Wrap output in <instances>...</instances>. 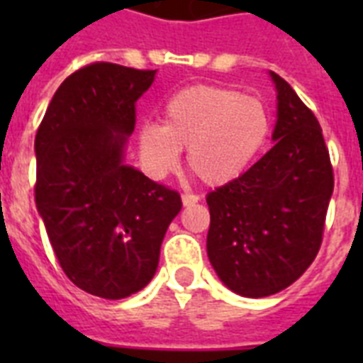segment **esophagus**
<instances>
[{
  "label": "esophagus",
  "mask_w": 363,
  "mask_h": 363,
  "mask_svg": "<svg viewBox=\"0 0 363 363\" xmlns=\"http://www.w3.org/2000/svg\"><path fill=\"white\" fill-rule=\"evenodd\" d=\"M198 201H199V196H196V194H182V205H184V207L196 205Z\"/></svg>",
  "instance_id": "esophagus-1"
}]
</instances>
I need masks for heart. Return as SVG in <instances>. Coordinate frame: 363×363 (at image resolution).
Returning <instances> with one entry per match:
<instances>
[{"label":"heart","instance_id":"1","mask_svg":"<svg viewBox=\"0 0 363 363\" xmlns=\"http://www.w3.org/2000/svg\"><path fill=\"white\" fill-rule=\"evenodd\" d=\"M271 115L256 96L211 84L173 94L164 107V124H145L139 152L152 175L175 169L182 148L188 167L209 186L235 181L264 152Z\"/></svg>","mask_w":363,"mask_h":363}]
</instances>
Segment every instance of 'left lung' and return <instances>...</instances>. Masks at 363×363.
<instances>
[{"mask_svg":"<svg viewBox=\"0 0 363 363\" xmlns=\"http://www.w3.org/2000/svg\"><path fill=\"white\" fill-rule=\"evenodd\" d=\"M277 88L275 147L239 179L209 192L207 254L239 296L265 298L303 275L320 250L333 169L313 111L282 77Z\"/></svg>","mask_w":363,"mask_h":363,"instance_id":"obj_1","label":"left lung"}]
</instances>
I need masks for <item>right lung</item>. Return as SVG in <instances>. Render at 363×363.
Segmentation results:
<instances>
[{"label": "right lung", "mask_w": 363, "mask_h": 363, "mask_svg": "<svg viewBox=\"0 0 363 363\" xmlns=\"http://www.w3.org/2000/svg\"><path fill=\"white\" fill-rule=\"evenodd\" d=\"M156 71L96 62L54 94L35 135V203L73 284L122 299L150 282L182 207L175 190L124 164L135 104Z\"/></svg>", "instance_id": "add662e5"}]
</instances>
